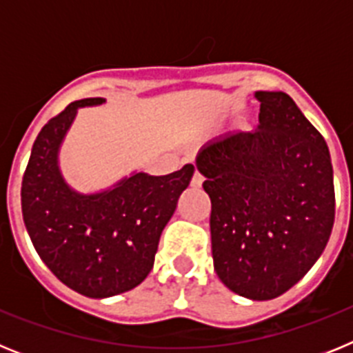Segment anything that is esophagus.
Segmentation results:
<instances>
[{
  "label": "esophagus",
  "mask_w": 353,
  "mask_h": 353,
  "mask_svg": "<svg viewBox=\"0 0 353 353\" xmlns=\"http://www.w3.org/2000/svg\"><path fill=\"white\" fill-rule=\"evenodd\" d=\"M191 185L194 187V189H199V187L203 185V176H201V173H199V171H194V176H192V180H191Z\"/></svg>",
  "instance_id": "esophagus-1"
}]
</instances>
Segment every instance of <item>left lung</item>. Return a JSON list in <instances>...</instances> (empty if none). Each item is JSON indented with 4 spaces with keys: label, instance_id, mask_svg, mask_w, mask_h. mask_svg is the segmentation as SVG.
Listing matches in <instances>:
<instances>
[{
    "label": "left lung",
    "instance_id": "8db88e82",
    "mask_svg": "<svg viewBox=\"0 0 353 353\" xmlns=\"http://www.w3.org/2000/svg\"><path fill=\"white\" fill-rule=\"evenodd\" d=\"M260 123L198 152L212 201L214 269L251 301L288 292L316 263L334 224V176L325 139L285 92H254Z\"/></svg>",
    "mask_w": 353,
    "mask_h": 353
}]
</instances>
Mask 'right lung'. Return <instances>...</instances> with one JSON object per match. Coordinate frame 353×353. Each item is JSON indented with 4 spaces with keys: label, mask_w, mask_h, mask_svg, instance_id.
Here are the masks:
<instances>
[{
    "label": "right lung",
    "mask_w": 353,
    "mask_h": 353,
    "mask_svg": "<svg viewBox=\"0 0 353 353\" xmlns=\"http://www.w3.org/2000/svg\"><path fill=\"white\" fill-rule=\"evenodd\" d=\"M104 102H72L43 125L21 189L23 219L39 256L63 285L90 299L120 295L145 281L162 230L194 174L185 164L162 176L132 171L101 191L74 189L61 173V145L77 111Z\"/></svg>",
    "instance_id": "1"
}]
</instances>
